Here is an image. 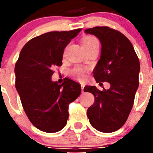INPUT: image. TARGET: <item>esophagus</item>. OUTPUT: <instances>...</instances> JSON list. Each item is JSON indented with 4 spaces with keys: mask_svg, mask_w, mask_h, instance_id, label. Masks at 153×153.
I'll use <instances>...</instances> for the list:
<instances>
[{
    "mask_svg": "<svg viewBox=\"0 0 153 153\" xmlns=\"http://www.w3.org/2000/svg\"><path fill=\"white\" fill-rule=\"evenodd\" d=\"M84 84H81V89H82V92H84Z\"/></svg>",
    "mask_w": 153,
    "mask_h": 153,
    "instance_id": "34e87169",
    "label": "esophagus"
}]
</instances>
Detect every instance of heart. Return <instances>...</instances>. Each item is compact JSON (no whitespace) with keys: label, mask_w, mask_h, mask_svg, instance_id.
Returning a JSON list of instances; mask_svg holds the SVG:
<instances>
[{"label":"heart","mask_w":153,"mask_h":153,"mask_svg":"<svg viewBox=\"0 0 153 153\" xmlns=\"http://www.w3.org/2000/svg\"><path fill=\"white\" fill-rule=\"evenodd\" d=\"M82 45L84 49L86 50V49H89V48L94 47V46L99 45L98 44V41L95 38L92 36H86L85 38H83L82 40ZM73 74L75 75L77 78H78L81 81L84 80V75L83 74L82 71L79 69H75L73 71Z\"/></svg>","instance_id":"b5f03b06"}]
</instances>
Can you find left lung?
Returning <instances> with one entry per match:
<instances>
[{
    "label": "left lung",
    "instance_id": "1",
    "mask_svg": "<svg viewBox=\"0 0 153 153\" xmlns=\"http://www.w3.org/2000/svg\"><path fill=\"white\" fill-rule=\"evenodd\" d=\"M84 32L96 36L101 44L94 78L97 83L110 84L109 89L102 91L95 86L84 87V92L95 97L93 105L87 109V117L95 129L109 133L119 129L130 113L139 84L140 62L132 44L118 31L95 27Z\"/></svg>",
    "mask_w": 153,
    "mask_h": 153
}]
</instances>
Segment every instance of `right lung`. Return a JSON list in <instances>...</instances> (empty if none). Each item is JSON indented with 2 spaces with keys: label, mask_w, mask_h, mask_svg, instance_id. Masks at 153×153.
<instances>
[{
  "label": "right lung",
  "mask_w": 153,
  "mask_h": 153,
  "mask_svg": "<svg viewBox=\"0 0 153 153\" xmlns=\"http://www.w3.org/2000/svg\"><path fill=\"white\" fill-rule=\"evenodd\" d=\"M81 29L49 32L32 38L21 49L15 64V88L32 124L49 133L61 130L69 117L68 107L81 92L75 81H52L53 69L62 65L64 51Z\"/></svg>",
  "instance_id": "1"
}]
</instances>
